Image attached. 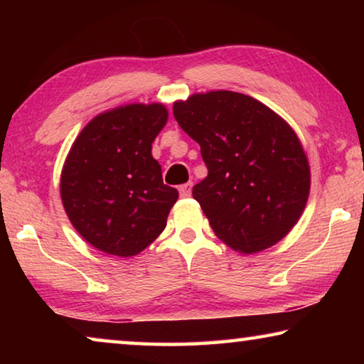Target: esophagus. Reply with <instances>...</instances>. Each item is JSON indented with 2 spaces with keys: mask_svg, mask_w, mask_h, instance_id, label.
Masks as SVG:
<instances>
[{
  "mask_svg": "<svg viewBox=\"0 0 364 364\" xmlns=\"http://www.w3.org/2000/svg\"><path fill=\"white\" fill-rule=\"evenodd\" d=\"M191 188H193V183H186V184H181L180 186V196L181 197H189L191 196Z\"/></svg>",
  "mask_w": 364,
  "mask_h": 364,
  "instance_id": "1",
  "label": "esophagus"
}]
</instances>
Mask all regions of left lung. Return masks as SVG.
Here are the masks:
<instances>
[{
  "label": "left lung",
  "mask_w": 364,
  "mask_h": 364,
  "mask_svg": "<svg viewBox=\"0 0 364 364\" xmlns=\"http://www.w3.org/2000/svg\"><path fill=\"white\" fill-rule=\"evenodd\" d=\"M178 125L200 146L208 175L193 188L213 232L242 254L281 241L310 193L297 134L254 97L210 91L175 102Z\"/></svg>",
  "instance_id": "obj_1"
}]
</instances>
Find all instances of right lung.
<instances>
[{
	"mask_svg": "<svg viewBox=\"0 0 364 364\" xmlns=\"http://www.w3.org/2000/svg\"><path fill=\"white\" fill-rule=\"evenodd\" d=\"M162 104H130L95 117L60 175L65 213L86 242L132 257L165 230L178 191L164 184L152 141L167 123Z\"/></svg>",
	"mask_w": 364,
	"mask_h": 364,
	"instance_id": "right-lung-1",
	"label": "right lung"
}]
</instances>
